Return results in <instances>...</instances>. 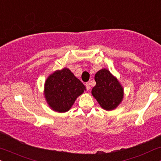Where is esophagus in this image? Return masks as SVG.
Instances as JSON below:
<instances>
[{
    "label": "esophagus",
    "mask_w": 161,
    "mask_h": 161,
    "mask_svg": "<svg viewBox=\"0 0 161 161\" xmlns=\"http://www.w3.org/2000/svg\"><path fill=\"white\" fill-rule=\"evenodd\" d=\"M85 86H86V88L87 91H89V90L91 89V84H90V82L85 83Z\"/></svg>",
    "instance_id": "1"
}]
</instances>
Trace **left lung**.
<instances>
[{"instance_id": "left-lung-1", "label": "left lung", "mask_w": 161, "mask_h": 161, "mask_svg": "<svg viewBox=\"0 0 161 161\" xmlns=\"http://www.w3.org/2000/svg\"><path fill=\"white\" fill-rule=\"evenodd\" d=\"M96 85L92 89V95L106 110L116 108L121 102L124 89L118 79L108 70L102 69L95 75Z\"/></svg>"}]
</instances>
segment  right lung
<instances>
[{
	"mask_svg": "<svg viewBox=\"0 0 161 161\" xmlns=\"http://www.w3.org/2000/svg\"><path fill=\"white\" fill-rule=\"evenodd\" d=\"M84 91L85 87L82 82L66 68L56 70L45 82V98L49 107L56 112L69 110Z\"/></svg>",
	"mask_w": 161,
	"mask_h": 161,
	"instance_id": "1",
	"label": "right lung"
}]
</instances>
